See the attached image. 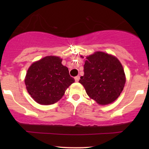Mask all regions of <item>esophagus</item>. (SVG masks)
Returning a JSON list of instances; mask_svg holds the SVG:
<instances>
[{"label":"esophagus","mask_w":149,"mask_h":149,"mask_svg":"<svg viewBox=\"0 0 149 149\" xmlns=\"http://www.w3.org/2000/svg\"><path fill=\"white\" fill-rule=\"evenodd\" d=\"M75 80H76V82H78L79 81V79H80V76H77L75 77Z\"/></svg>","instance_id":"obj_1"}]
</instances>
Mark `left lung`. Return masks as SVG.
Instances as JSON below:
<instances>
[{
  "label": "left lung",
  "mask_w": 149,
  "mask_h": 149,
  "mask_svg": "<svg viewBox=\"0 0 149 149\" xmlns=\"http://www.w3.org/2000/svg\"><path fill=\"white\" fill-rule=\"evenodd\" d=\"M125 81L123 67L114 56L96 52L85 58L84 75L80 77L79 83L97 104L107 105L116 100Z\"/></svg>",
  "instance_id": "left-lung-1"
}]
</instances>
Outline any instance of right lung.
<instances>
[{"label":"right lung","instance_id":"add662e5","mask_svg":"<svg viewBox=\"0 0 149 149\" xmlns=\"http://www.w3.org/2000/svg\"><path fill=\"white\" fill-rule=\"evenodd\" d=\"M61 61L59 57L47 56L29 68L24 80L26 88L37 103L42 105L56 103L75 82Z\"/></svg>","mask_w":149,"mask_h":149}]
</instances>
